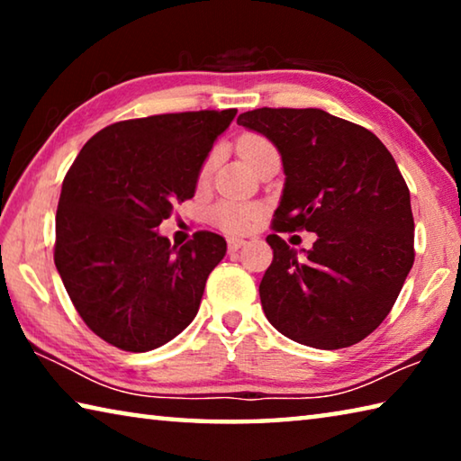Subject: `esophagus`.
<instances>
[{
  "mask_svg": "<svg viewBox=\"0 0 461 461\" xmlns=\"http://www.w3.org/2000/svg\"><path fill=\"white\" fill-rule=\"evenodd\" d=\"M228 246L233 252V249H240L241 246H246V240H240V238H228Z\"/></svg>",
  "mask_w": 461,
  "mask_h": 461,
  "instance_id": "obj_1",
  "label": "esophagus"
}]
</instances>
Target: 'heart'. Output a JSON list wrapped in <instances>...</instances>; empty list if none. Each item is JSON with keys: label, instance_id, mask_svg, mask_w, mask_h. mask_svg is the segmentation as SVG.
I'll return each mask as SVG.
<instances>
[{"label": "heart", "instance_id": "b5f03b06", "mask_svg": "<svg viewBox=\"0 0 461 461\" xmlns=\"http://www.w3.org/2000/svg\"><path fill=\"white\" fill-rule=\"evenodd\" d=\"M238 152L241 156V160H244L248 167H252L260 156L268 152H276V150L270 140H267L264 136L244 134L238 140ZM212 168H213V158H207L205 165L201 167V175H199L201 181H207L209 175H212ZM256 217H258V205H254V203H248V201L228 199V201L217 203V205L212 209V220L220 225V228L228 231L248 230Z\"/></svg>", "mask_w": 461, "mask_h": 461}]
</instances>
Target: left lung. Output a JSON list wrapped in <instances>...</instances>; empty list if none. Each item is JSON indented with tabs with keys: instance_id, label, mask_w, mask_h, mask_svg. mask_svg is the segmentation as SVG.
<instances>
[{
	"instance_id": "1",
	"label": "left lung",
	"mask_w": 461,
	"mask_h": 461,
	"mask_svg": "<svg viewBox=\"0 0 461 461\" xmlns=\"http://www.w3.org/2000/svg\"><path fill=\"white\" fill-rule=\"evenodd\" d=\"M283 158L276 231L317 233L296 252L270 233L275 252L260 283L264 315L288 339L317 349L354 346L393 309L415 260L411 193L370 130L323 109L260 107L238 118Z\"/></svg>"
}]
</instances>
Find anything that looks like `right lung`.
Segmentation results:
<instances>
[{
    "mask_svg": "<svg viewBox=\"0 0 461 461\" xmlns=\"http://www.w3.org/2000/svg\"><path fill=\"white\" fill-rule=\"evenodd\" d=\"M238 109L118 122L81 148L62 181L54 264L89 330L150 352L194 315L228 244L197 231L176 248L156 230L191 199L217 136Z\"/></svg>",
    "mask_w": 461,
    "mask_h": 461,
    "instance_id": "1",
    "label": "right lung"
}]
</instances>
